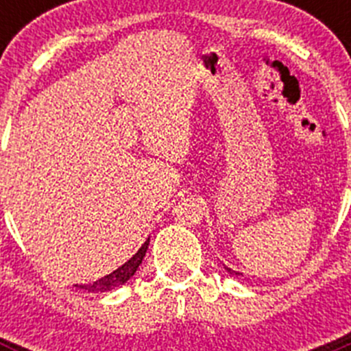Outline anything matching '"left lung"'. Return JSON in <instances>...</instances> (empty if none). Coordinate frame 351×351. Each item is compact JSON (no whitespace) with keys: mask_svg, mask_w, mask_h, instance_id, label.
I'll return each instance as SVG.
<instances>
[{"mask_svg":"<svg viewBox=\"0 0 351 351\" xmlns=\"http://www.w3.org/2000/svg\"><path fill=\"white\" fill-rule=\"evenodd\" d=\"M225 269H226V271H228V272H230V274H232V276H237V274H239V272L232 271V269H228V267H225Z\"/></svg>","mask_w":351,"mask_h":351,"instance_id":"1","label":"left lung"}]
</instances>
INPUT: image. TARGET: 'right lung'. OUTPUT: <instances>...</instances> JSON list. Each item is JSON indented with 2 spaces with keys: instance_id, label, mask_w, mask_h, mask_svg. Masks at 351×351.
Returning <instances> with one entry per match:
<instances>
[{
  "instance_id": "1",
  "label": "right lung",
  "mask_w": 351,
  "mask_h": 351,
  "mask_svg": "<svg viewBox=\"0 0 351 351\" xmlns=\"http://www.w3.org/2000/svg\"><path fill=\"white\" fill-rule=\"evenodd\" d=\"M147 246H149V239L145 241L144 244L141 246V250L135 253V255L132 256V258L128 260L126 263H123L119 269H116L114 272H110V274L104 276L101 280L95 281V283H88V285H75L79 290H86L89 291V293H101V291H110V290H116L117 287H121V285H125L126 281L132 278L135 272H137L138 265L142 263V260H144L145 256V251H147Z\"/></svg>"
}]
</instances>
